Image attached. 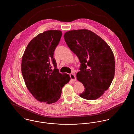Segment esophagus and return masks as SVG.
I'll return each mask as SVG.
<instances>
[{
  "label": "esophagus",
  "mask_w": 134,
  "mask_h": 134,
  "mask_svg": "<svg viewBox=\"0 0 134 134\" xmlns=\"http://www.w3.org/2000/svg\"><path fill=\"white\" fill-rule=\"evenodd\" d=\"M70 78H71V80L72 81H75L76 80L74 72H72V73H71L70 74Z\"/></svg>",
  "instance_id": "esophagus-1"
}]
</instances>
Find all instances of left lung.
I'll return each instance as SVG.
<instances>
[{"label":"left lung","instance_id":"1","mask_svg":"<svg viewBox=\"0 0 134 134\" xmlns=\"http://www.w3.org/2000/svg\"><path fill=\"white\" fill-rule=\"evenodd\" d=\"M64 38L81 63L77 79L85 89L79 96L88 100L99 98L115 76V57L111 48L102 38L86 29L66 32Z\"/></svg>","mask_w":134,"mask_h":134}]
</instances>
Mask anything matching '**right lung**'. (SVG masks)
<instances>
[{"mask_svg": "<svg viewBox=\"0 0 134 134\" xmlns=\"http://www.w3.org/2000/svg\"><path fill=\"white\" fill-rule=\"evenodd\" d=\"M62 35L59 30L38 34L29 43L23 56L21 73L26 87L40 102H57L62 87L70 81L68 74L59 72L53 58Z\"/></svg>", "mask_w": 134, "mask_h": 134, "instance_id": "obj_1", "label": "right lung"}]
</instances>
